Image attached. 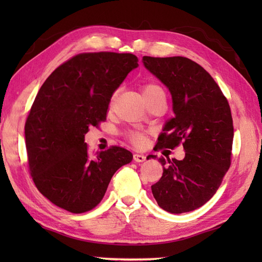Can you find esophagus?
<instances>
[{"label": "esophagus", "mask_w": 262, "mask_h": 262, "mask_svg": "<svg viewBox=\"0 0 262 262\" xmlns=\"http://www.w3.org/2000/svg\"><path fill=\"white\" fill-rule=\"evenodd\" d=\"M146 160V157L144 154H134V161L138 163H142Z\"/></svg>", "instance_id": "34e87169"}]
</instances>
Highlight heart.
I'll return each instance as SVG.
<instances>
[{
	"label": "heart",
	"instance_id": "b5f03b06",
	"mask_svg": "<svg viewBox=\"0 0 262 262\" xmlns=\"http://www.w3.org/2000/svg\"><path fill=\"white\" fill-rule=\"evenodd\" d=\"M158 93H163V90L160 86L155 85V84H147V85L143 88V97H144V99L153 97ZM128 136H129L130 141L134 144H136V145H144V144H145V142H146L145 134H144V133H142V132H138V130L130 132L129 135H128Z\"/></svg>",
	"mask_w": 262,
	"mask_h": 262
}]
</instances>
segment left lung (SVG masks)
Wrapping results in <instances>:
<instances>
[{
  "instance_id": "left-lung-1",
  "label": "left lung",
  "mask_w": 262,
  "mask_h": 262,
  "mask_svg": "<svg viewBox=\"0 0 262 262\" xmlns=\"http://www.w3.org/2000/svg\"><path fill=\"white\" fill-rule=\"evenodd\" d=\"M142 62L172 97L174 116L164 124L158 148L172 149L183 142L186 152L182 160L158 159L163 174L152 193L162 209L187 213L214 196L230 168L234 135L230 105L208 72L191 59L144 56Z\"/></svg>"
}]
</instances>
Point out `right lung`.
Listing matches in <instances>:
<instances>
[{"mask_svg":"<svg viewBox=\"0 0 262 262\" xmlns=\"http://www.w3.org/2000/svg\"><path fill=\"white\" fill-rule=\"evenodd\" d=\"M137 66L133 54H80L41 85L26 121V147L33 182L57 207L74 214L94 208L115 172L132 162L118 146L90 155L84 135L105 120L114 92Z\"/></svg>","mask_w":262,"mask_h":262,"instance_id":"1","label":"right lung"}]
</instances>
